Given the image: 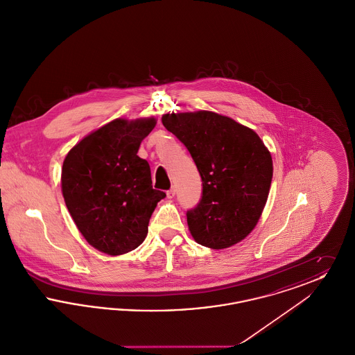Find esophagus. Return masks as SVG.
Instances as JSON below:
<instances>
[{
    "instance_id": "obj_1",
    "label": "esophagus",
    "mask_w": 355,
    "mask_h": 355,
    "mask_svg": "<svg viewBox=\"0 0 355 355\" xmlns=\"http://www.w3.org/2000/svg\"><path fill=\"white\" fill-rule=\"evenodd\" d=\"M166 194H168V198H173V197L175 196V189H174V187H171L170 190H168V193H166Z\"/></svg>"
}]
</instances>
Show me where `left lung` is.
Returning <instances> with one entry per match:
<instances>
[{
    "label": "left lung",
    "mask_w": 355,
    "mask_h": 355,
    "mask_svg": "<svg viewBox=\"0 0 355 355\" xmlns=\"http://www.w3.org/2000/svg\"><path fill=\"white\" fill-rule=\"evenodd\" d=\"M162 123L190 153L202 180V197L186 211L191 236L225 249L254 229L272 178L269 150L252 129L213 112L164 114Z\"/></svg>",
    "instance_id": "obj_1"
}]
</instances>
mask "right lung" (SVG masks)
I'll return each mask as SVG.
<instances>
[{
  "label": "right lung",
  "mask_w": 355,
  "mask_h": 355,
  "mask_svg": "<svg viewBox=\"0 0 355 355\" xmlns=\"http://www.w3.org/2000/svg\"><path fill=\"white\" fill-rule=\"evenodd\" d=\"M155 119H114L85 137L62 165V194L85 239L109 255L138 248L166 194L152 186L150 166L137 155Z\"/></svg>",
  "instance_id": "1"
}]
</instances>
